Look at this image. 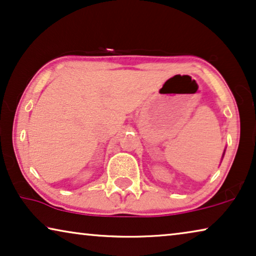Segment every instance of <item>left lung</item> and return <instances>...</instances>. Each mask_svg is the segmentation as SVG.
Here are the masks:
<instances>
[{"instance_id": "obj_1", "label": "left lung", "mask_w": 256, "mask_h": 256, "mask_svg": "<svg viewBox=\"0 0 256 256\" xmlns=\"http://www.w3.org/2000/svg\"><path fill=\"white\" fill-rule=\"evenodd\" d=\"M224 154H225V152H224Z\"/></svg>"}]
</instances>
